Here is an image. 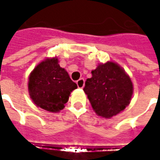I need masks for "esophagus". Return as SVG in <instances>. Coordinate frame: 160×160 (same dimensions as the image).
<instances>
[{
    "label": "esophagus",
    "mask_w": 160,
    "mask_h": 160,
    "mask_svg": "<svg viewBox=\"0 0 160 160\" xmlns=\"http://www.w3.org/2000/svg\"><path fill=\"white\" fill-rule=\"evenodd\" d=\"M77 86H78V87L79 88H83L84 86H85V80L84 79H80L79 80H77Z\"/></svg>",
    "instance_id": "1"
}]
</instances>
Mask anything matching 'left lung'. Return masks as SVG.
I'll list each match as a JSON object with an SVG mask.
<instances>
[{"instance_id":"1","label":"left lung","mask_w":160,"mask_h":160,"mask_svg":"<svg viewBox=\"0 0 160 160\" xmlns=\"http://www.w3.org/2000/svg\"><path fill=\"white\" fill-rule=\"evenodd\" d=\"M84 92L96 114L104 118L118 115L129 104L133 83L118 63L107 62L92 71Z\"/></svg>"}]
</instances>
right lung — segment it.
I'll return each mask as SVG.
<instances>
[{"instance_id": "right-lung-1", "label": "right lung", "mask_w": 160, "mask_h": 160, "mask_svg": "<svg viewBox=\"0 0 160 160\" xmlns=\"http://www.w3.org/2000/svg\"><path fill=\"white\" fill-rule=\"evenodd\" d=\"M58 62L57 57L41 62L31 73L28 81L29 95L33 103L49 112L62 111L71 92L77 88Z\"/></svg>"}]
</instances>
